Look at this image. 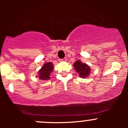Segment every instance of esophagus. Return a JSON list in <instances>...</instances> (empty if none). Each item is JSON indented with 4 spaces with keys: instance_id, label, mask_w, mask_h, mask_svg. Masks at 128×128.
Wrapping results in <instances>:
<instances>
[{
    "instance_id": "1",
    "label": "esophagus",
    "mask_w": 128,
    "mask_h": 128,
    "mask_svg": "<svg viewBox=\"0 0 128 128\" xmlns=\"http://www.w3.org/2000/svg\"><path fill=\"white\" fill-rule=\"evenodd\" d=\"M59 62H64L66 61V58H64V59H59Z\"/></svg>"
}]
</instances>
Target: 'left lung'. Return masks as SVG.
<instances>
[{"label":"left lung","instance_id":"1","mask_svg":"<svg viewBox=\"0 0 128 128\" xmlns=\"http://www.w3.org/2000/svg\"><path fill=\"white\" fill-rule=\"evenodd\" d=\"M73 66L74 67V70L81 78H87L90 76L91 69L88 64L78 60L74 63Z\"/></svg>","mask_w":128,"mask_h":128}]
</instances>
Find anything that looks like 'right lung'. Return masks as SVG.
<instances>
[{
    "label": "right lung",
    "instance_id": "1",
    "mask_svg": "<svg viewBox=\"0 0 128 128\" xmlns=\"http://www.w3.org/2000/svg\"><path fill=\"white\" fill-rule=\"evenodd\" d=\"M54 66L51 62H46L42 66V68L38 70V76L40 80H46L51 78V73L53 71Z\"/></svg>",
    "mask_w": 128,
    "mask_h": 128
}]
</instances>
